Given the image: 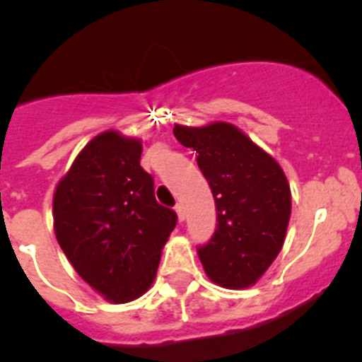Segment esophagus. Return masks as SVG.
<instances>
[{
    "label": "esophagus",
    "mask_w": 362,
    "mask_h": 362,
    "mask_svg": "<svg viewBox=\"0 0 362 362\" xmlns=\"http://www.w3.org/2000/svg\"><path fill=\"white\" fill-rule=\"evenodd\" d=\"M175 211H177L178 221H184V219H185V209H184V205L177 204V207H175Z\"/></svg>",
    "instance_id": "1"
}]
</instances>
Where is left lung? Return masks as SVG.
Listing matches in <instances>:
<instances>
[{"instance_id": "left-lung-1", "label": "left lung", "mask_w": 362, "mask_h": 362, "mask_svg": "<svg viewBox=\"0 0 362 362\" xmlns=\"http://www.w3.org/2000/svg\"><path fill=\"white\" fill-rule=\"evenodd\" d=\"M173 134L198 153L216 202L214 235L198 248L205 273L221 288H250L282 250L291 216L288 178L272 155L230 123L175 124Z\"/></svg>"}]
</instances>
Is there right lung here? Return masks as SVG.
I'll list each match as a JSON object with an SVG mask.
<instances>
[{"label": "right lung", "mask_w": 362, "mask_h": 362, "mask_svg": "<svg viewBox=\"0 0 362 362\" xmlns=\"http://www.w3.org/2000/svg\"><path fill=\"white\" fill-rule=\"evenodd\" d=\"M141 153L139 139L103 132L74 158L53 197L60 248L74 272L114 303L132 302L150 289L177 225L175 211L155 200Z\"/></svg>", "instance_id": "obj_1"}]
</instances>
